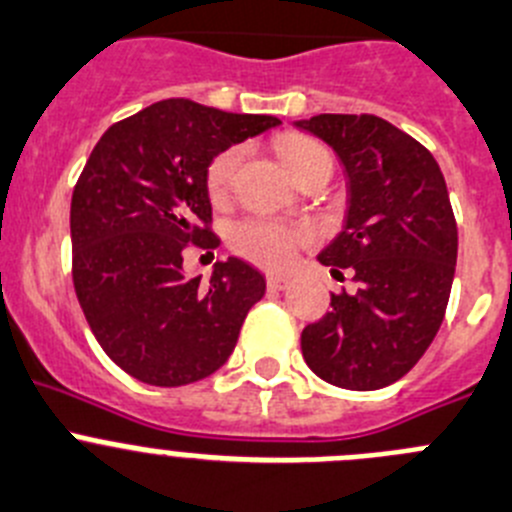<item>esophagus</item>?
<instances>
[{
    "instance_id": "obj_1",
    "label": "esophagus",
    "mask_w": 512,
    "mask_h": 512,
    "mask_svg": "<svg viewBox=\"0 0 512 512\" xmlns=\"http://www.w3.org/2000/svg\"><path fill=\"white\" fill-rule=\"evenodd\" d=\"M267 290H285L290 285L288 278H280V275H267Z\"/></svg>"
}]
</instances>
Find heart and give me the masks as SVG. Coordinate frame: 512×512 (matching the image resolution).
<instances>
[{
    "label": "heart",
    "mask_w": 512,
    "mask_h": 512,
    "mask_svg": "<svg viewBox=\"0 0 512 512\" xmlns=\"http://www.w3.org/2000/svg\"><path fill=\"white\" fill-rule=\"evenodd\" d=\"M278 150L293 176H301L303 170L316 160H331L319 142L306 140V137H283L278 142ZM242 158H245L242 147H229L209 163L206 191H209V199L214 204H224L229 199ZM311 239L313 232L308 227H293V224L275 222V219H265V216H252V219L234 224L232 234H229V245L237 255L255 262V265L267 267V270H283Z\"/></svg>",
    "instance_id": "obj_1"
}]
</instances>
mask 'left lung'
Instances as JSON below:
<instances>
[{
  "instance_id": "left-lung-1",
  "label": "left lung",
  "mask_w": 512,
  "mask_h": 512,
  "mask_svg": "<svg viewBox=\"0 0 512 512\" xmlns=\"http://www.w3.org/2000/svg\"><path fill=\"white\" fill-rule=\"evenodd\" d=\"M298 127L334 147L349 178L347 224L319 255L354 293L301 334L306 365L347 390H377L416 365L444 321L457 219L439 163L375 114H319Z\"/></svg>"
}]
</instances>
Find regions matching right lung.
I'll use <instances>...</instances> for the list:
<instances>
[{
    "mask_svg": "<svg viewBox=\"0 0 512 512\" xmlns=\"http://www.w3.org/2000/svg\"><path fill=\"white\" fill-rule=\"evenodd\" d=\"M280 124L165 99L112 124L71 199L73 288L96 342L135 380L178 388L224 365L265 278L216 262L209 280L183 273L188 247H211L209 163Z\"/></svg>",
    "mask_w": 512,
    "mask_h": 512,
    "instance_id": "right-lung-1",
    "label": "right lung"
}]
</instances>
